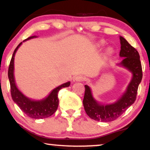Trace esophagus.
<instances>
[{"instance_id": "esophagus-1", "label": "esophagus", "mask_w": 150, "mask_h": 150, "mask_svg": "<svg viewBox=\"0 0 150 150\" xmlns=\"http://www.w3.org/2000/svg\"><path fill=\"white\" fill-rule=\"evenodd\" d=\"M85 77L82 75H78L75 77V80L77 81V82H83L85 80Z\"/></svg>"}]
</instances>
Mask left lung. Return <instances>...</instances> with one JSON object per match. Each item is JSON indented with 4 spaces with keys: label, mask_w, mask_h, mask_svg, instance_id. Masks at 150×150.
Listing matches in <instances>:
<instances>
[{
    "label": "left lung",
    "mask_w": 150,
    "mask_h": 150,
    "mask_svg": "<svg viewBox=\"0 0 150 150\" xmlns=\"http://www.w3.org/2000/svg\"><path fill=\"white\" fill-rule=\"evenodd\" d=\"M120 56L123 57L121 65L132 73V79L127 91L117 102L113 104L101 105L94 99L91 89L85 85L83 105L85 112L89 118L102 122H111L117 119L135 102L137 89L142 78V65L138 51L132 47L123 37H120Z\"/></svg>",
    "instance_id": "obj_1"
}]
</instances>
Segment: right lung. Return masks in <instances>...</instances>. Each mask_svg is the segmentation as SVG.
<instances>
[{
    "label": "right lung",
    "mask_w": 150,
    "mask_h": 150,
    "mask_svg": "<svg viewBox=\"0 0 150 150\" xmlns=\"http://www.w3.org/2000/svg\"><path fill=\"white\" fill-rule=\"evenodd\" d=\"M34 37L27 38V39H32ZM22 44V42L17 46L13 52L10 63L8 68V78H9L10 85V92L13 100L18 105L20 109L27 115L34 119H40V118H45L51 116L56 111L58 106V94L59 90L63 87H68L70 85V82H68L66 83L60 85L59 87L55 88L50 93V94L45 99L42 101H32L29 99L25 96L22 94L21 92L19 91L17 88L14 80V56L19 46Z\"/></svg>",
    "instance_id": "add662e5"
}]
</instances>
